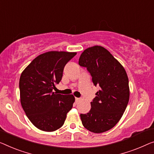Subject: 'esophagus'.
<instances>
[{
	"label": "esophagus",
	"mask_w": 154,
	"mask_h": 154,
	"mask_svg": "<svg viewBox=\"0 0 154 154\" xmlns=\"http://www.w3.org/2000/svg\"><path fill=\"white\" fill-rule=\"evenodd\" d=\"M80 100V98H78V97H75V101H76V102H77L78 101H79Z\"/></svg>",
	"instance_id": "34e87169"
}]
</instances>
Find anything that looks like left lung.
Masks as SVG:
<instances>
[{
  "instance_id": "left-lung-1",
  "label": "left lung",
  "mask_w": 154,
  "mask_h": 154,
  "mask_svg": "<svg viewBox=\"0 0 154 154\" xmlns=\"http://www.w3.org/2000/svg\"><path fill=\"white\" fill-rule=\"evenodd\" d=\"M79 64L91 73L94 85L100 87L91 102L90 111L80 115L82 125L95 134L107 131L120 121L129 100L127 72L110 52L100 45L85 50Z\"/></svg>"
}]
</instances>
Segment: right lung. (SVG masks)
I'll list each match as a JSON object with an SVG mask.
<instances>
[{
    "label": "right lung",
    "mask_w": 154,
    "mask_h": 154,
    "mask_svg": "<svg viewBox=\"0 0 154 154\" xmlns=\"http://www.w3.org/2000/svg\"><path fill=\"white\" fill-rule=\"evenodd\" d=\"M77 52L50 51L36 57L20 77V104L27 118L44 131L63 125L75 102L72 95L55 94L52 90L63 76L64 66Z\"/></svg>",
    "instance_id": "right-lung-1"
}]
</instances>
